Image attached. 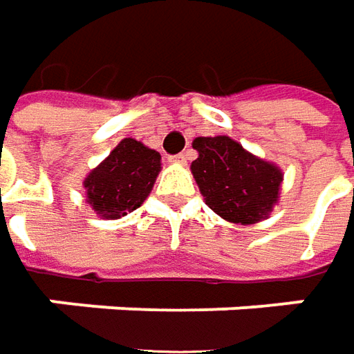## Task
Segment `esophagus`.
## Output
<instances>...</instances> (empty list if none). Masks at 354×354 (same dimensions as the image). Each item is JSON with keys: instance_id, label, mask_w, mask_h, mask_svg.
Here are the masks:
<instances>
[{"instance_id": "34e87169", "label": "esophagus", "mask_w": 354, "mask_h": 354, "mask_svg": "<svg viewBox=\"0 0 354 354\" xmlns=\"http://www.w3.org/2000/svg\"><path fill=\"white\" fill-rule=\"evenodd\" d=\"M169 161H173V163H185V161H187V156H185V153L169 156Z\"/></svg>"}]
</instances>
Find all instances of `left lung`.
Instances as JSON below:
<instances>
[{
	"mask_svg": "<svg viewBox=\"0 0 354 354\" xmlns=\"http://www.w3.org/2000/svg\"><path fill=\"white\" fill-rule=\"evenodd\" d=\"M194 181L206 205L234 224H255L279 201L282 173L227 136L194 138Z\"/></svg>",
	"mask_w": 354,
	"mask_h": 354,
	"instance_id": "left-lung-1",
	"label": "left lung"
}]
</instances>
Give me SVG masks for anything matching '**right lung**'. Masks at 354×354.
Wrapping results in <instances>:
<instances>
[{"label":"right lung","mask_w":354,"mask_h":354,"mask_svg":"<svg viewBox=\"0 0 354 354\" xmlns=\"http://www.w3.org/2000/svg\"><path fill=\"white\" fill-rule=\"evenodd\" d=\"M161 156L142 142L124 138L97 169L87 175V203L106 220L136 210L160 173Z\"/></svg>","instance_id":"obj_1"}]
</instances>
